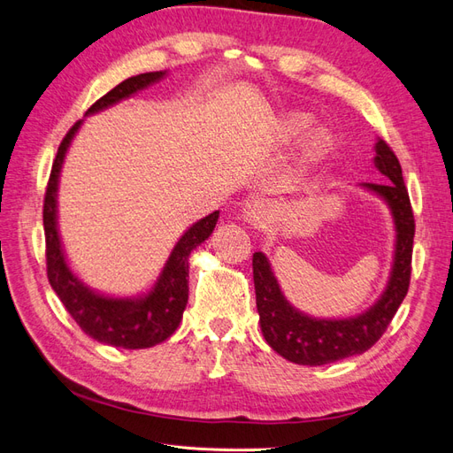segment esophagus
Instances as JSON below:
<instances>
[{"mask_svg":"<svg viewBox=\"0 0 453 453\" xmlns=\"http://www.w3.org/2000/svg\"><path fill=\"white\" fill-rule=\"evenodd\" d=\"M242 218L254 227H262L270 218V204L264 199H249L242 206Z\"/></svg>","mask_w":453,"mask_h":453,"instance_id":"esophagus-1","label":"esophagus"}]
</instances>
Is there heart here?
Here are the masks:
<instances>
[{
  "label": "heart",
  "mask_w": 453,
  "mask_h": 453,
  "mask_svg": "<svg viewBox=\"0 0 453 453\" xmlns=\"http://www.w3.org/2000/svg\"><path fill=\"white\" fill-rule=\"evenodd\" d=\"M306 124H308V120L304 119V116H295V119L287 120V122H285V127H283L285 137H295V135H298L300 132L304 130ZM327 145H329V139H327L326 135H323V134L314 135V137H311V142H310L308 149H306V157H308V158H318V157H321L323 153H326Z\"/></svg>",
  "instance_id": "b5f03b06"
}]
</instances>
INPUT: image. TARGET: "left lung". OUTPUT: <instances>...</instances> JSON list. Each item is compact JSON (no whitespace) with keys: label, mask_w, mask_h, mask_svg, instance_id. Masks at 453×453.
Returning <instances> with one entry per match:
<instances>
[{"label":"left lung","mask_w":453,"mask_h":453,"mask_svg":"<svg viewBox=\"0 0 453 453\" xmlns=\"http://www.w3.org/2000/svg\"><path fill=\"white\" fill-rule=\"evenodd\" d=\"M375 166L385 181L364 183V188L380 195L390 206L396 226V252L387 291L365 314L346 319H316L300 314L287 303L280 283L273 277L268 258L252 254L254 291L265 342L285 359L298 365H323L369 350L387 331L402 300L408 295L411 277V252L415 219L402 166L387 142L375 145Z\"/></svg>","instance_id":"left-lung-1"}]
</instances>
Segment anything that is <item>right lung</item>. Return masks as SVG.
<instances>
[{
	"label": "right lung",
	"instance_id": "1",
	"mask_svg": "<svg viewBox=\"0 0 453 453\" xmlns=\"http://www.w3.org/2000/svg\"><path fill=\"white\" fill-rule=\"evenodd\" d=\"M166 73H145L124 80L109 94L97 99L88 109V114L97 112L109 105H114L124 97H130L135 91L157 82ZM82 120H78L66 132L53 160L48 188L43 196V231H45V264H48V280L57 296L61 298L68 314L74 318L86 334L99 342L111 346L127 348H149L162 341L178 329L183 310L189 298V254L203 241L211 237L218 222V211L199 219L191 226L178 245L173 247L170 258L162 270L153 291L142 298H109L89 291L80 283L78 277L68 270L65 254L61 249V239L57 234V181L65 160V153L71 145L74 134L78 132Z\"/></svg>",
	"mask_w": 453,
	"mask_h": 453
}]
</instances>
